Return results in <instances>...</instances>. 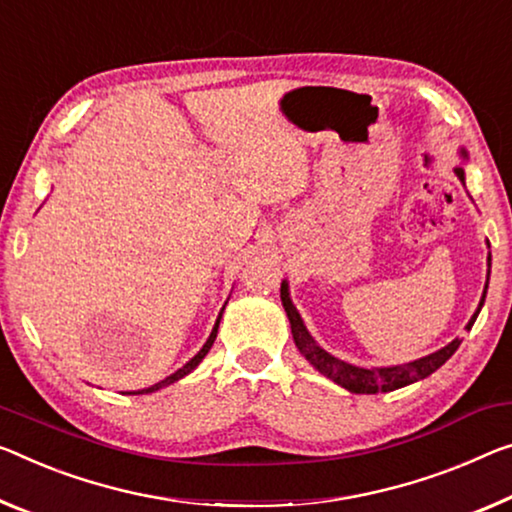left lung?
Instances as JSON below:
<instances>
[{
    "label": "left lung",
    "mask_w": 512,
    "mask_h": 512,
    "mask_svg": "<svg viewBox=\"0 0 512 512\" xmlns=\"http://www.w3.org/2000/svg\"><path fill=\"white\" fill-rule=\"evenodd\" d=\"M455 174L458 178L465 183V171L460 167L455 169ZM492 258L487 256V265H490ZM490 274V272H487ZM485 293H487V286H485ZM281 302H283V309L288 313V320H290V329H293V338H295V345L300 348L302 355L311 361L313 366L318 368L322 375H327L329 380H334L336 384H341L343 389H348L352 393H380V391H393V389H400V387H407V384H412L416 380H423V377H428L430 373H435L439 366L446 364V359L453 355L455 350L460 348V338H455L453 343H448L446 348L432 352V355L423 357V359H416L412 364H405V366H391V368H361V366H352L348 361H341L329 355L320 348V345L313 341L311 334L306 332L304 322L300 318V313L290 302L288 297V286L286 281L281 283ZM485 302V295L481 300V306ZM481 306H478V311H481ZM478 311L474 313V318L469 320L467 329H471L474 325V320L478 316Z\"/></svg>",
    "instance_id": "left-lung-1"
}]
</instances>
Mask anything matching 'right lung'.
<instances>
[{
  "instance_id": "1",
  "label": "right lung",
  "mask_w": 512,
  "mask_h": 512,
  "mask_svg": "<svg viewBox=\"0 0 512 512\" xmlns=\"http://www.w3.org/2000/svg\"><path fill=\"white\" fill-rule=\"evenodd\" d=\"M224 311V309H222ZM219 318H222V313H219ZM219 318H217V322H215V327H212V332H210V336H208V341L203 343V348L196 352V355L187 361V364L183 366V368H178L176 373H171L169 377H164V380H160L157 384H153V387H148V389H141V391H137V393H151V391H157V389H162V387H167V384H171V382H176V380H180V377L183 375H187V373H192L196 366L201 364V359L208 355V350L212 348V343H215V338H217V327H219Z\"/></svg>"
}]
</instances>
